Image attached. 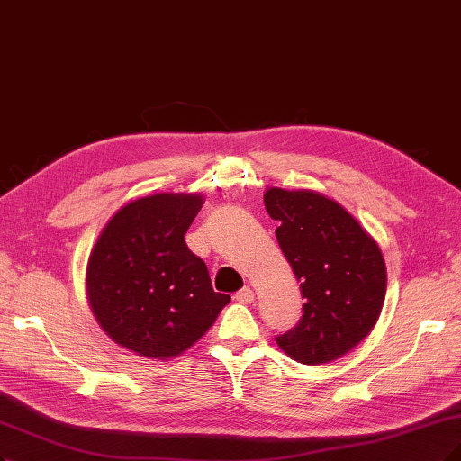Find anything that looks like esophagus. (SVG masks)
<instances>
[{"instance_id":"obj_1","label":"esophagus","mask_w":461,"mask_h":461,"mask_svg":"<svg viewBox=\"0 0 461 461\" xmlns=\"http://www.w3.org/2000/svg\"><path fill=\"white\" fill-rule=\"evenodd\" d=\"M233 298H235V302H240V303H250L254 300V293H252V288L243 286L241 291L235 293Z\"/></svg>"}]
</instances>
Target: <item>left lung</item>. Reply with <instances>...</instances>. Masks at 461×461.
I'll list each match as a JSON object with an SVG mask.
<instances>
[{
    "label": "left lung",
    "instance_id": "left-lung-1",
    "mask_svg": "<svg viewBox=\"0 0 461 461\" xmlns=\"http://www.w3.org/2000/svg\"><path fill=\"white\" fill-rule=\"evenodd\" d=\"M264 203L305 300L298 325L276 342L298 363H330L376 325L387 281L382 252L344 207L315 192L269 187Z\"/></svg>",
    "mask_w": 461,
    "mask_h": 461
}]
</instances>
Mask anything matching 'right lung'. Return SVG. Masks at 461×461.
<instances>
[{"instance_id": "right-lung-1", "label": "right lung", "mask_w": 461, "mask_h": 461, "mask_svg": "<svg viewBox=\"0 0 461 461\" xmlns=\"http://www.w3.org/2000/svg\"><path fill=\"white\" fill-rule=\"evenodd\" d=\"M201 207V195L156 194L125 204L102 230L87 293L113 342L151 359L176 357L231 300L214 293L207 264L184 240Z\"/></svg>"}]
</instances>
